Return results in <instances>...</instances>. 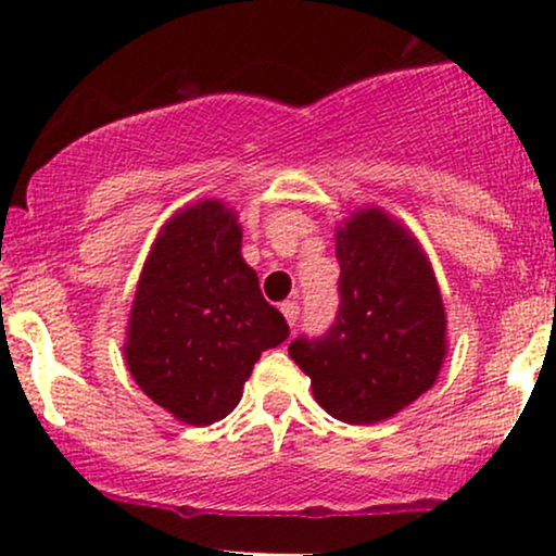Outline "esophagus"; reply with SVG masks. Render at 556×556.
I'll use <instances>...</instances> for the list:
<instances>
[{"instance_id":"34e87169","label":"esophagus","mask_w":556,"mask_h":556,"mask_svg":"<svg viewBox=\"0 0 556 556\" xmlns=\"http://www.w3.org/2000/svg\"><path fill=\"white\" fill-rule=\"evenodd\" d=\"M279 308H282V314H285V318H287V324H290V327H295V324H298V316H300V305L295 303V300H285V303L279 305Z\"/></svg>"}]
</instances>
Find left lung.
<instances>
[{
	"label": "left lung",
	"instance_id": "obj_1",
	"mask_svg": "<svg viewBox=\"0 0 556 556\" xmlns=\"http://www.w3.org/2000/svg\"><path fill=\"white\" fill-rule=\"evenodd\" d=\"M340 311L327 334L298 337L290 358L344 424H379L429 392L446 355V316L420 242L381 208L337 229Z\"/></svg>",
	"mask_w": 556,
	"mask_h": 556
}]
</instances>
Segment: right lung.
Here are the masks:
<instances>
[{"mask_svg":"<svg viewBox=\"0 0 556 556\" xmlns=\"http://www.w3.org/2000/svg\"><path fill=\"white\" fill-rule=\"evenodd\" d=\"M240 242L232 208L206 198L162 227L140 271L125 361L136 384L182 424L229 416L261 353L290 337Z\"/></svg>","mask_w":556,"mask_h":556,"instance_id":"obj_1","label":"right lung"}]
</instances>
